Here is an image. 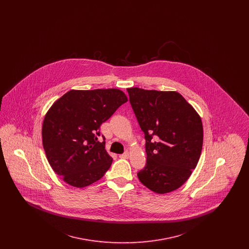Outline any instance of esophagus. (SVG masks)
<instances>
[{
	"mask_svg": "<svg viewBox=\"0 0 249 249\" xmlns=\"http://www.w3.org/2000/svg\"><path fill=\"white\" fill-rule=\"evenodd\" d=\"M119 157L121 158V159H128L129 157H130V152L129 151H126L125 153H123V154L119 155Z\"/></svg>",
	"mask_w": 249,
	"mask_h": 249,
	"instance_id": "esophagus-1",
	"label": "esophagus"
}]
</instances>
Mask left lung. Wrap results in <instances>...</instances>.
Masks as SVG:
<instances>
[{"label": "left lung", "mask_w": 249, "mask_h": 249, "mask_svg": "<svg viewBox=\"0 0 249 249\" xmlns=\"http://www.w3.org/2000/svg\"><path fill=\"white\" fill-rule=\"evenodd\" d=\"M127 90L146 140V164L137 177L144 187L159 194L178 190L190 178L201 157L200 115L177 91L140 88Z\"/></svg>", "instance_id": "left-lung-1"}]
</instances>
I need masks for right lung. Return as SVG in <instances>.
Returning a JSON list of instances; mask_svg holds the SVG:
<instances>
[{
	"label": "right lung",
	"mask_w": 249,
	"mask_h": 249,
	"mask_svg": "<svg viewBox=\"0 0 249 249\" xmlns=\"http://www.w3.org/2000/svg\"><path fill=\"white\" fill-rule=\"evenodd\" d=\"M128 101L118 89H71L48 109L42 141L48 162L61 179L85 188L105 176L113 159L98 142L100 126Z\"/></svg>",
	"instance_id": "1"
}]
</instances>
